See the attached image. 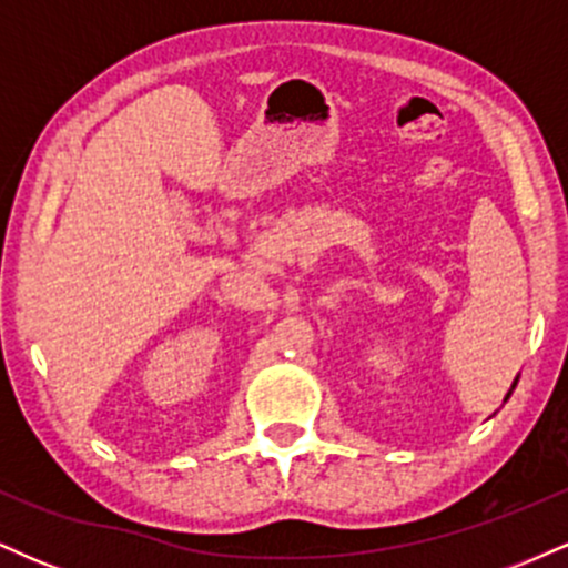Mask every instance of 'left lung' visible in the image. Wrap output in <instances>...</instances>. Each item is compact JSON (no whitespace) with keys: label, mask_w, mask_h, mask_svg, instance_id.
<instances>
[{"label":"left lung","mask_w":568,"mask_h":568,"mask_svg":"<svg viewBox=\"0 0 568 568\" xmlns=\"http://www.w3.org/2000/svg\"><path fill=\"white\" fill-rule=\"evenodd\" d=\"M515 384H518V376H515V382H513V387H510V393H507V395H505V400H507V397H510V395H513V389H515Z\"/></svg>","instance_id":"8db88e82"}]
</instances>
